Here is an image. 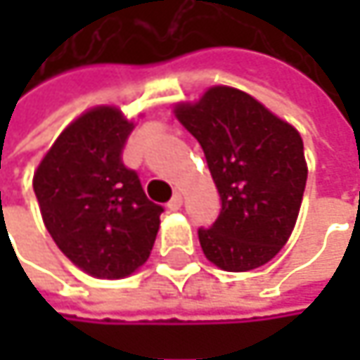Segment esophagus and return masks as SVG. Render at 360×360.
<instances>
[{"label":"esophagus","instance_id":"1","mask_svg":"<svg viewBox=\"0 0 360 360\" xmlns=\"http://www.w3.org/2000/svg\"><path fill=\"white\" fill-rule=\"evenodd\" d=\"M181 206H183V198H181V193H175L169 202V210H179Z\"/></svg>","mask_w":360,"mask_h":360}]
</instances>
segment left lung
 <instances>
[{
  "label": "left lung",
  "instance_id": "1",
  "mask_svg": "<svg viewBox=\"0 0 360 360\" xmlns=\"http://www.w3.org/2000/svg\"><path fill=\"white\" fill-rule=\"evenodd\" d=\"M173 112L200 141L221 193L217 221L198 231L204 256L231 273L266 264L288 244L300 212L309 175L300 133L229 85Z\"/></svg>",
  "mask_w": 360,
  "mask_h": 360
}]
</instances>
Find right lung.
I'll return each mask as SVG.
<instances>
[{
	"instance_id": "right-lung-1",
	"label": "right lung",
	"mask_w": 360,
	"mask_h": 360,
	"mask_svg": "<svg viewBox=\"0 0 360 360\" xmlns=\"http://www.w3.org/2000/svg\"><path fill=\"white\" fill-rule=\"evenodd\" d=\"M135 122L116 106L79 114L33 175L43 223L62 254L98 279H122L148 258L162 206L148 200L120 152Z\"/></svg>"
}]
</instances>
